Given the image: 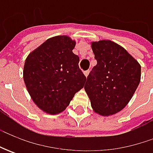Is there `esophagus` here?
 Here are the masks:
<instances>
[{"label": "esophagus", "instance_id": "34e87169", "mask_svg": "<svg viewBox=\"0 0 153 153\" xmlns=\"http://www.w3.org/2000/svg\"><path fill=\"white\" fill-rule=\"evenodd\" d=\"M88 74H89V70H88V71H84V75H85L86 76H88Z\"/></svg>", "mask_w": 153, "mask_h": 153}]
</instances>
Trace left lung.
Listing matches in <instances>:
<instances>
[{
	"label": "left lung",
	"instance_id": "8db88e82",
	"mask_svg": "<svg viewBox=\"0 0 153 153\" xmlns=\"http://www.w3.org/2000/svg\"><path fill=\"white\" fill-rule=\"evenodd\" d=\"M97 65L87 77L85 91L92 108L103 116L124 108L140 81V65L123 48L111 41L92 43Z\"/></svg>",
	"mask_w": 153,
	"mask_h": 153
}]
</instances>
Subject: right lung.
I'll return each instance as SVG.
<instances>
[{"label":"right lung","instance_id":"obj_1","mask_svg":"<svg viewBox=\"0 0 153 153\" xmlns=\"http://www.w3.org/2000/svg\"><path fill=\"white\" fill-rule=\"evenodd\" d=\"M76 42L66 36L47 40L27 57L24 81L39 108L57 114L69 105L75 94L83 88L86 76L73 53Z\"/></svg>","mask_w":153,"mask_h":153}]
</instances>
